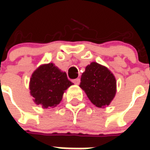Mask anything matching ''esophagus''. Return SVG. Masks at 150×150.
Returning <instances> with one entry per match:
<instances>
[{
  "instance_id": "34e87169",
  "label": "esophagus",
  "mask_w": 150,
  "mask_h": 150,
  "mask_svg": "<svg viewBox=\"0 0 150 150\" xmlns=\"http://www.w3.org/2000/svg\"><path fill=\"white\" fill-rule=\"evenodd\" d=\"M72 82H73L75 84L78 85V84H79V83H80V79H79V78L75 79H73V80H72Z\"/></svg>"
}]
</instances>
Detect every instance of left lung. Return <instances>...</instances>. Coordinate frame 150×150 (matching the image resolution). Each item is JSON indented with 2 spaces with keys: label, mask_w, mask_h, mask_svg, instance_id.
Here are the masks:
<instances>
[{
  "label": "left lung",
  "mask_w": 150,
  "mask_h": 150,
  "mask_svg": "<svg viewBox=\"0 0 150 150\" xmlns=\"http://www.w3.org/2000/svg\"><path fill=\"white\" fill-rule=\"evenodd\" d=\"M79 87L96 107H105L116 95V82L112 73L105 67L91 62L82 74Z\"/></svg>",
  "instance_id": "obj_1"
}]
</instances>
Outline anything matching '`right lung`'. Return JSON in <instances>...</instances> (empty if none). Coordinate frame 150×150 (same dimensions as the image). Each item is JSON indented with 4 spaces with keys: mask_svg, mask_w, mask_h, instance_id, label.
Returning <instances> with one entry per match:
<instances>
[{
    "mask_svg": "<svg viewBox=\"0 0 150 150\" xmlns=\"http://www.w3.org/2000/svg\"><path fill=\"white\" fill-rule=\"evenodd\" d=\"M72 83L67 74L53 63L41 66L33 73L30 82L34 101L44 108L55 107L62 100V95Z\"/></svg>",
    "mask_w": 150,
    "mask_h": 150,
    "instance_id": "right-lung-1",
    "label": "right lung"
}]
</instances>
